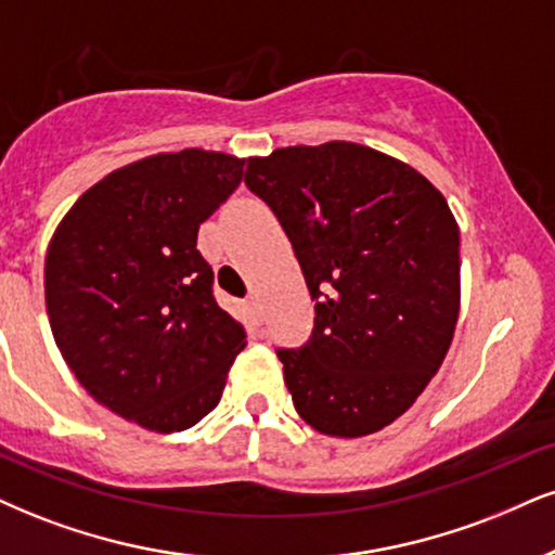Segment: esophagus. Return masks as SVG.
<instances>
[{"label":"esophagus","instance_id":"1","mask_svg":"<svg viewBox=\"0 0 555 555\" xmlns=\"http://www.w3.org/2000/svg\"><path fill=\"white\" fill-rule=\"evenodd\" d=\"M246 306H249V313H251V319L257 321H262V304H259V298L257 296H249L246 298Z\"/></svg>","mask_w":555,"mask_h":555}]
</instances>
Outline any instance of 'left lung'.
I'll list each match as a JSON object with an SVG mask.
<instances>
[{
	"label": "left lung",
	"instance_id": "8db88e82",
	"mask_svg": "<svg viewBox=\"0 0 555 555\" xmlns=\"http://www.w3.org/2000/svg\"><path fill=\"white\" fill-rule=\"evenodd\" d=\"M309 285L311 339L280 347L293 406L332 437L373 435L440 371L461 309V234L435 184L350 141L246 164Z\"/></svg>",
	"mask_w": 555,
	"mask_h": 555
}]
</instances>
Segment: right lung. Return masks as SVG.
Returning a JSON list of instances; mask_svg holds the SVG:
<instances>
[{"instance_id":"right-lung-1","label":"right lung","mask_w":555,"mask_h":555,"mask_svg":"<svg viewBox=\"0 0 555 555\" xmlns=\"http://www.w3.org/2000/svg\"><path fill=\"white\" fill-rule=\"evenodd\" d=\"M244 159L184 149L115 169L59 223L46 309L94 401L154 433L214 412L246 332L214 296L197 229L242 182Z\"/></svg>"}]
</instances>
